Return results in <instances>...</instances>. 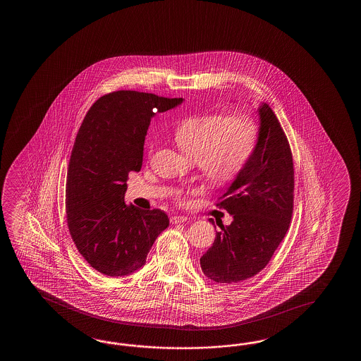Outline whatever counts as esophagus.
Listing matches in <instances>:
<instances>
[{
	"label": "esophagus",
	"instance_id": "1",
	"mask_svg": "<svg viewBox=\"0 0 361 361\" xmlns=\"http://www.w3.org/2000/svg\"><path fill=\"white\" fill-rule=\"evenodd\" d=\"M170 222L173 223V224H180V223L187 222V216H183V215H174V216L170 218Z\"/></svg>",
	"mask_w": 361,
	"mask_h": 361
}]
</instances>
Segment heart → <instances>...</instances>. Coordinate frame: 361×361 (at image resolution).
<instances>
[{
	"instance_id": "b5f03b06",
	"label": "heart",
	"mask_w": 361,
	"mask_h": 361,
	"mask_svg": "<svg viewBox=\"0 0 361 361\" xmlns=\"http://www.w3.org/2000/svg\"><path fill=\"white\" fill-rule=\"evenodd\" d=\"M174 139L209 180L223 183L245 168L257 146L258 129L246 116H196L178 125Z\"/></svg>"
}]
</instances>
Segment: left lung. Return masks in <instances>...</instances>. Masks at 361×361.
<instances>
[{
  "label": "left lung",
  "instance_id": "obj_1",
  "mask_svg": "<svg viewBox=\"0 0 361 361\" xmlns=\"http://www.w3.org/2000/svg\"><path fill=\"white\" fill-rule=\"evenodd\" d=\"M257 114L259 126L253 154L218 204L232 215V222L219 226L214 244L200 258L204 275L215 283L233 284L264 269L292 219L290 147L267 103H261ZM209 222L214 224L212 218Z\"/></svg>",
  "mask_w": 361,
  "mask_h": 361
}]
</instances>
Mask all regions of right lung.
Instances as JSON below:
<instances>
[{
  "label": "right lung",
  "instance_id": "1",
  "mask_svg": "<svg viewBox=\"0 0 361 361\" xmlns=\"http://www.w3.org/2000/svg\"><path fill=\"white\" fill-rule=\"evenodd\" d=\"M183 103L121 90L102 97L85 116L69 159L66 209L69 232L92 269L128 276L146 264L154 240L169 226L160 209L126 204L130 171H139L151 118Z\"/></svg>",
  "mask_w": 361,
  "mask_h": 361
}]
</instances>
